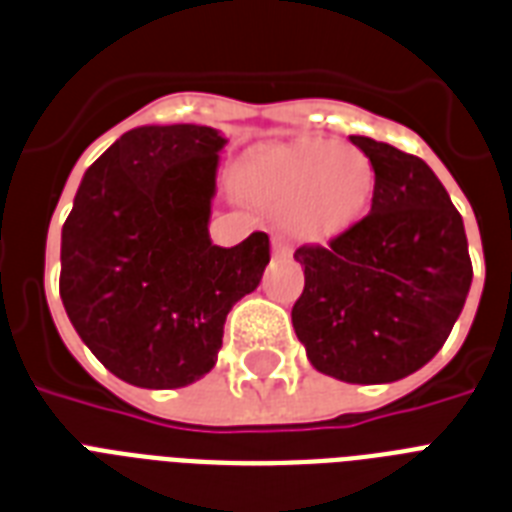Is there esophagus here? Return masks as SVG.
Here are the masks:
<instances>
[{"label": "esophagus", "mask_w": 512, "mask_h": 512, "mask_svg": "<svg viewBox=\"0 0 512 512\" xmlns=\"http://www.w3.org/2000/svg\"><path fill=\"white\" fill-rule=\"evenodd\" d=\"M289 255H292V249H289L287 241H281V239L273 241V257H276V260H287Z\"/></svg>", "instance_id": "esophagus-1"}]
</instances>
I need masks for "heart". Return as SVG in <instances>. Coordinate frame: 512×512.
Returning <instances> with one entry per match:
<instances>
[{
    "label": "heart",
    "instance_id": "obj_1",
    "mask_svg": "<svg viewBox=\"0 0 512 512\" xmlns=\"http://www.w3.org/2000/svg\"><path fill=\"white\" fill-rule=\"evenodd\" d=\"M241 191L257 207L284 215L300 241H327L366 215L374 164L350 143L303 138L255 156L241 172Z\"/></svg>",
    "mask_w": 512,
    "mask_h": 512
}]
</instances>
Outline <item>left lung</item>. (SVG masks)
<instances>
[{
	"instance_id": "obj_1",
	"label": "left lung",
	"mask_w": 512,
	"mask_h": 512,
	"mask_svg": "<svg viewBox=\"0 0 512 512\" xmlns=\"http://www.w3.org/2000/svg\"><path fill=\"white\" fill-rule=\"evenodd\" d=\"M350 143L374 164L372 209L327 247L297 249L305 289L292 324L321 374L380 385L441 350L473 265L460 212L428 164L364 135Z\"/></svg>"
}]
</instances>
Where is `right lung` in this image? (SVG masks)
Wrapping results in <instances>:
<instances>
[{
	"label": "right lung",
	"instance_id": "right-lung-1",
	"mask_svg": "<svg viewBox=\"0 0 512 512\" xmlns=\"http://www.w3.org/2000/svg\"><path fill=\"white\" fill-rule=\"evenodd\" d=\"M199 124L124 132L90 170L60 233V300L76 335L119 380L185 388L215 366L225 316L255 292L268 233L209 239L220 151Z\"/></svg>",
	"mask_w": 512,
	"mask_h": 512
}]
</instances>
